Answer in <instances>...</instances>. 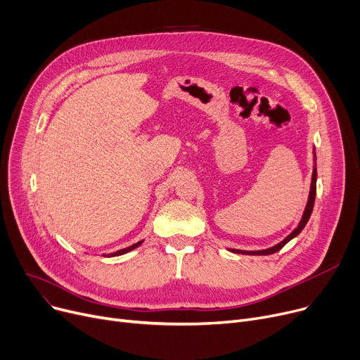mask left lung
Listing matches in <instances>:
<instances>
[{
    "label": "left lung",
    "mask_w": 360,
    "mask_h": 360,
    "mask_svg": "<svg viewBox=\"0 0 360 360\" xmlns=\"http://www.w3.org/2000/svg\"><path fill=\"white\" fill-rule=\"evenodd\" d=\"M315 194H316V167H314L312 182H311V193H309V200H308V204H307L305 213H304V216H302V220H300L297 228H296L285 240H281L280 243L276 245V247H271V248L264 250V251H239V250H231V251H232V252H238V254H247V255H270V254H274V252L280 251L290 239H293L295 236H297V235L302 232V229L305 228V224L308 223V220H309V217H311V214H312L314 202H315Z\"/></svg>",
    "instance_id": "8db88e82"
}]
</instances>
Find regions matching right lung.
Wrapping results in <instances>:
<instances>
[{
	"mask_svg": "<svg viewBox=\"0 0 360 360\" xmlns=\"http://www.w3.org/2000/svg\"><path fill=\"white\" fill-rule=\"evenodd\" d=\"M143 243V240H140V242H137V243H134V245H131V247H128V248H124V250H120V251H117V252H113V254H109V257H115V255H122V254H125V252H128V251H131V250H134V248H137V247H140V245Z\"/></svg>",
	"mask_w": 360,
	"mask_h": 360,
	"instance_id": "obj_1",
	"label": "right lung"
}]
</instances>
